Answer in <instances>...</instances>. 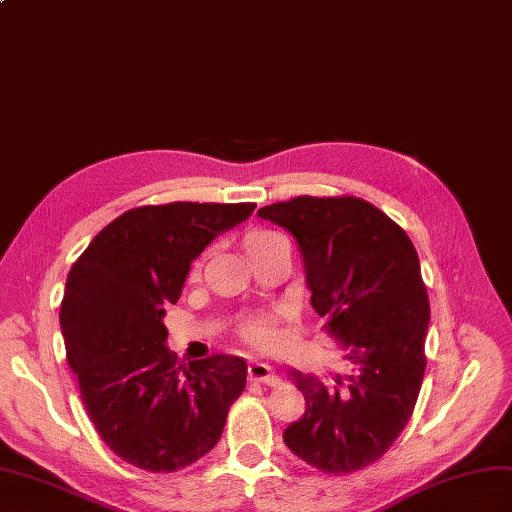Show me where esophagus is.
Masks as SVG:
<instances>
[{
    "instance_id": "esophagus-1",
    "label": "esophagus",
    "mask_w": 512,
    "mask_h": 512,
    "mask_svg": "<svg viewBox=\"0 0 512 512\" xmlns=\"http://www.w3.org/2000/svg\"><path fill=\"white\" fill-rule=\"evenodd\" d=\"M248 381L253 383H261V385H268V387H274L279 383L277 374L272 372V368L268 363H261V361H253L251 365H248Z\"/></svg>"
}]
</instances>
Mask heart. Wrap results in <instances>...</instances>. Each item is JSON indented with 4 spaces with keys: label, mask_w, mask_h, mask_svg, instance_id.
<instances>
[{
    "label": "heart",
    "mask_w": 512,
    "mask_h": 512,
    "mask_svg": "<svg viewBox=\"0 0 512 512\" xmlns=\"http://www.w3.org/2000/svg\"><path fill=\"white\" fill-rule=\"evenodd\" d=\"M283 240L277 231H270V229H253L244 235V248L248 255H253L259 248L268 246L270 242H277ZM201 270V261H196L192 266V277H196ZM242 335L248 339V342L253 344H264L266 339L270 337V318L268 316H251L248 320H244L242 324Z\"/></svg>",
    "instance_id": "b5f03b06"
}]
</instances>
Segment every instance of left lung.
<instances>
[{
  "instance_id": "obj_1",
  "label": "left lung",
  "mask_w": 512,
  "mask_h": 512,
  "mask_svg": "<svg viewBox=\"0 0 512 512\" xmlns=\"http://www.w3.org/2000/svg\"><path fill=\"white\" fill-rule=\"evenodd\" d=\"M290 231L311 307L355 374L335 385L294 372L307 411L283 441L324 474L376 463L409 422L426 370L428 292L406 231L359 196H296L257 212Z\"/></svg>"
}]
</instances>
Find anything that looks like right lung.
<instances>
[{"label": "right lung", "mask_w": 512, "mask_h": 512, "mask_svg": "<svg viewBox=\"0 0 512 512\" xmlns=\"http://www.w3.org/2000/svg\"><path fill=\"white\" fill-rule=\"evenodd\" d=\"M253 209L192 201L127 209L71 266L60 305L67 361L90 422L129 465L168 474L196 463L242 396L246 361H177L164 316L192 261Z\"/></svg>", "instance_id": "1"}]
</instances>
